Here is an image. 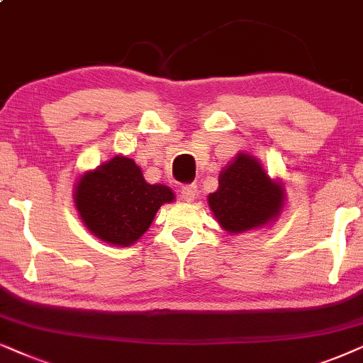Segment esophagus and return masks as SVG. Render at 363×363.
I'll use <instances>...</instances> for the list:
<instances>
[{
    "instance_id": "34e87169",
    "label": "esophagus",
    "mask_w": 363,
    "mask_h": 363,
    "mask_svg": "<svg viewBox=\"0 0 363 363\" xmlns=\"http://www.w3.org/2000/svg\"><path fill=\"white\" fill-rule=\"evenodd\" d=\"M197 196V186L196 184H184L181 187V199L184 202H192Z\"/></svg>"
}]
</instances>
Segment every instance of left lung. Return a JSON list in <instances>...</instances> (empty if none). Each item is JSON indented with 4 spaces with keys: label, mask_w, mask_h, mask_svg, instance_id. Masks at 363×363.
I'll return each mask as SVG.
<instances>
[{
    "label": "left lung",
    "mask_w": 363,
    "mask_h": 363,
    "mask_svg": "<svg viewBox=\"0 0 363 363\" xmlns=\"http://www.w3.org/2000/svg\"><path fill=\"white\" fill-rule=\"evenodd\" d=\"M284 199L286 189L280 181H272L257 159L239 152L220 171L219 189L207 202L222 229L240 234L277 219Z\"/></svg>",
    "instance_id": "8db88e82"
}]
</instances>
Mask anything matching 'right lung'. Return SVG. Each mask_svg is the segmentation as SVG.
I'll use <instances>...</instances> for the list:
<instances>
[{"label": "right lung", "mask_w": 363, "mask_h": 363, "mask_svg": "<svg viewBox=\"0 0 363 363\" xmlns=\"http://www.w3.org/2000/svg\"><path fill=\"white\" fill-rule=\"evenodd\" d=\"M174 199L167 186L149 184L141 167L124 156L84 172L74 187L76 209L88 230L118 247L136 242L159 207Z\"/></svg>", "instance_id": "obj_1"}]
</instances>
